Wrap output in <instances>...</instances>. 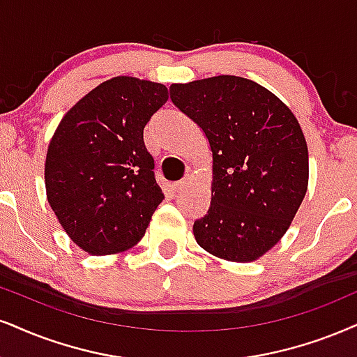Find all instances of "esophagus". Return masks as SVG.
Returning a JSON list of instances; mask_svg holds the SVG:
<instances>
[{"mask_svg":"<svg viewBox=\"0 0 357 357\" xmlns=\"http://www.w3.org/2000/svg\"><path fill=\"white\" fill-rule=\"evenodd\" d=\"M188 182H190V178L185 177V178H183V180H178V182L172 183V185H170L172 192H174V193H177V192H180V190H183V188H185V187L188 185Z\"/></svg>","mask_w":357,"mask_h":357,"instance_id":"esophagus-1","label":"esophagus"}]
</instances>
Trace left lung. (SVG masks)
Returning <instances> with one entry per match:
<instances>
[{
	"label": "left lung",
	"instance_id": "obj_1",
	"mask_svg": "<svg viewBox=\"0 0 357 357\" xmlns=\"http://www.w3.org/2000/svg\"><path fill=\"white\" fill-rule=\"evenodd\" d=\"M170 99L212 151V202L193 223L197 243L227 261L261 258L283 238L307 190L300 122L271 91L238 76L172 84Z\"/></svg>",
	"mask_w": 357,
	"mask_h": 357
}]
</instances>
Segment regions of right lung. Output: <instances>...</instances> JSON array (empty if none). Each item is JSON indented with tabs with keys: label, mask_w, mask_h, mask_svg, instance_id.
I'll return each mask as SVG.
<instances>
[{
	"label": "right lung",
	"mask_w": 357,
	"mask_h": 357,
	"mask_svg": "<svg viewBox=\"0 0 357 357\" xmlns=\"http://www.w3.org/2000/svg\"><path fill=\"white\" fill-rule=\"evenodd\" d=\"M167 99L160 82L112 77L77 100L52 135L44 164L47 202L89 255L137 245L164 200L144 127Z\"/></svg>",
	"instance_id": "obj_1"
}]
</instances>
